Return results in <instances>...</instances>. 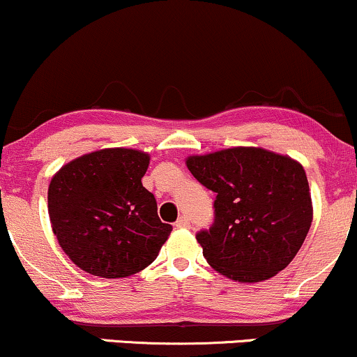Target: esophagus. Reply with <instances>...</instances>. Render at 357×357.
<instances>
[{"instance_id": "esophagus-1", "label": "esophagus", "mask_w": 357, "mask_h": 357, "mask_svg": "<svg viewBox=\"0 0 357 357\" xmlns=\"http://www.w3.org/2000/svg\"><path fill=\"white\" fill-rule=\"evenodd\" d=\"M188 225H190V222H188V219H187L185 215L178 217V220L175 222V227H177V229H187Z\"/></svg>"}]
</instances>
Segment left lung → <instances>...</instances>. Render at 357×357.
<instances>
[{
    "label": "left lung",
    "instance_id": "1",
    "mask_svg": "<svg viewBox=\"0 0 357 357\" xmlns=\"http://www.w3.org/2000/svg\"><path fill=\"white\" fill-rule=\"evenodd\" d=\"M192 175L215 192L213 224L197 234L204 257L237 282H261L291 264L312 222L299 162L255 146L187 158Z\"/></svg>",
    "mask_w": 357,
    "mask_h": 357
}]
</instances>
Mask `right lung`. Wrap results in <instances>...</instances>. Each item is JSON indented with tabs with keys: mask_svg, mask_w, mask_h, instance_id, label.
I'll use <instances>...</instances> for the list:
<instances>
[{
	"mask_svg": "<svg viewBox=\"0 0 357 357\" xmlns=\"http://www.w3.org/2000/svg\"><path fill=\"white\" fill-rule=\"evenodd\" d=\"M149 153L103 149L75 158L54 174L48 213L71 262L105 279L127 278L150 266L172 232L157 200L142 185Z\"/></svg>",
	"mask_w": 357,
	"mask_h": 357,
	"instance_id": "add662e5",
	"label": "right lung"
}]
</instances>
